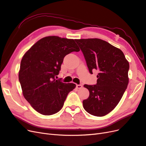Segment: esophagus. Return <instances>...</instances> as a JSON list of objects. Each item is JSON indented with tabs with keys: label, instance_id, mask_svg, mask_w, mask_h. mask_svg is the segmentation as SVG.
<instances>
[{
	"label": "esophagus",
	"instance_id": "34e87169",
	"mask_svg": "<svg viewBox=\"0 0 146 146\" xmlns=\"http://www.w3.org/2000/svg\"><path fill=\"white\" fill-rule=\"evenodd\" d=\"M76 87L77 89H81V88H82V85H76Z\"/></svg>",
	"mask_w": 146,
	"mask_h": 146
}]
</instances>
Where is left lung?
I'll return each mask as SVG.
<instances>
[{
  "mask_svg": "<svg viewBox=\"0 0 146 146\" xmlns=\"http://www.w3.org/2000/svg\"><path fill=\"white\" fill-rule=\"evenodd\" d=\"M80 46L90 72L98 70L95 85H85L89 98L83 101V108L91 115L104 116L121 100L129 84V63L122 51L98 38L75 39Z\"/></svg>",
  "mask_w": 146,
  "mask_h": 146,
  "instance_id": "obj_1",
  "label": "left lung"
}]
</instances>
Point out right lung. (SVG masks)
<instances>
[{"label":"right lung","mask_w":146,"mask_h":146,"mask_svg":"<svg viewBox=\"0 0 146 146\" xmlns=\"http://www.w3.org/2000/svg\"><path fill=\"white\" fill-rule=\"evenodd\" d=\"M80 48L75 39L42 38L25 52L21 61L19 80L24 98L37 112L49 116L62 108L74 83L56 80L64 57Z\"/></svg>","instance_id":"add662e5"}]
</instances>
